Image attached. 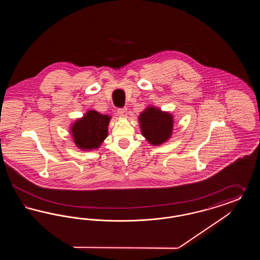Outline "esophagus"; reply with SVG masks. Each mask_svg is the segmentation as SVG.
I'll use <instances>...</instances> for the list:
<instances>
[{
  "instance_id": "1",
  "label": "esophagus",
  "mask_w": 260,
  "mask_h": 260,
  "mask_svg": "<svg viewBox=\"0 0 260 260\" xmlns=\"http://www.w3.org/2000/svg\"><path fill=\"white\" fill-rule=\"evenodd\" d=\"M117 113H118V115L121 116V117H126V115H127L126 108H118Z\"/></svg>"
}]
</instances>
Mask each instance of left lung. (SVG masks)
Returning a JSON list of instances; mask_svg holds the SVG:
<instances>
[{"label":"left lung","instance_id":"8db88e82","mask_svg":"<svg viewBox=\"0 0 260 260\" xmlns=\"http://www.w3.org/2000/svg\"><path fill=\"white\" fill-rule=\"evenodd\" d=\"M142 136L150 144L159 145L167 141L173 133V116L168 112L148 107L139 116Z\"/></svg>","mask_w":260,"mask_h":260}]
</instances>
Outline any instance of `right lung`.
Here are the masks:
<instances>
[{"mask_svg": "<svg viewBox=\"0 0 260 260\" xmlns=\"http://www.w3.org/2000/svg\"><path fill=\"white\" fill-rule=\"evenodd\" d=\"M110 117L91 110L84 118L75 122L71 127L75 144L81 149L91 150L99 148L107 137Z\"/></svg>", "mask_w": 260, "mask_h": 260, "instance_id": "right-lung-1", "label": "right lung"}]
</instances>
